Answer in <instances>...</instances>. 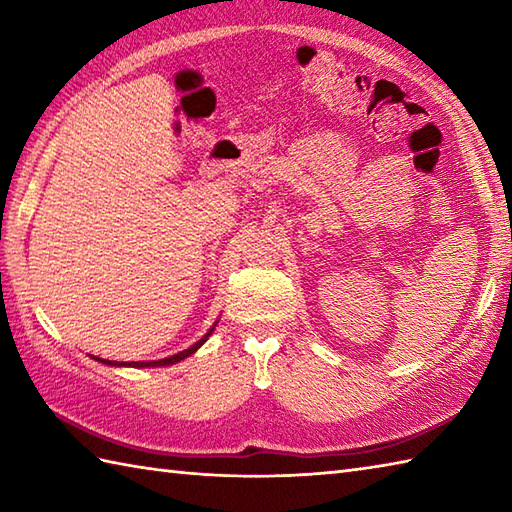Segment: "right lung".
Instances as JSON below:
<instances>
[{
	"label": "right lung",
	"instance_id": "right-lung-1",
	"mask_svg": "<svg viewBox=\"0 0 512 512\" xmlns=\"http://www.w3.org/2000/svg\"><path fill=\"white\" fill-rule=\"evenodd\" d=\"M217 323V321H215ZM215 323L211 325L209 328V332H206L200 341H195L191 347H187V350H182V352H178V354H173V356H167V358H158V361H134V363H123V361H107V358H99V356H92L94 361H99V363H103V365H112V367H165V365H173V363H180V361H184V358H189L191 354H195L200 350V347L206 343V339H209V336L213 334V330H215Z\"/></svg>",
	"mask_w": 512,
	"mask_h": 512
}]
</instances>
